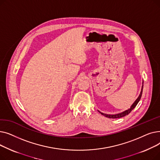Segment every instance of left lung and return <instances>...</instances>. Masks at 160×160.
I'll use <instances>...</instances> for the list:
<instances>
[{
    "mask_svg": "<svg viewBox=\"0 0 160 160\" xmlns=\"http://www.w3.org/2000/svg\"><path fill=\"white\" fill-rule=\"evenodd\" d=\"M142 88H143V82H142V87H141V92H140V94H139V97H138V98L135 100V102H134L132 104V105L130 106V108L129 109H128V110H125V111H124V112H121V113H117V114H113V115L103 113L100 112V111H98V112L99 113H101L102 115H104V116H105V117H108V118H111V119H117V118H121V117H124V116H126V115H128V114L131 112V111L133 110V109L137 106V104H138L139 101L140 100V99H141V98L142 93Z\"/></svg>",
    "mask_w": 160,
    "mask_h": 160,
    "instance_id": "left-lung-1",
    "label": "left lung"
}]
</instances>
